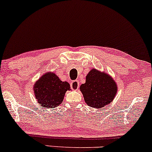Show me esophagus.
<instances>
[{"instance_id":"obj_1","label":"esophagus","mask_w":152,"mask_h":152,"mask_svg":"<svg viewBox=\"0 0 152 152\" xmlns=\"http://www.w3.org/2000/svg\"><path fill=\"white\" fill-rule=\"evenodd\" d=\"M78 87H79V82L78 80L74 81L71 82V88H72L74 91H77L78 89Z\"/></svg>"}]
</instances>
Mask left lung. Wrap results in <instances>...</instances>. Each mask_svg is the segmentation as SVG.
<instances>
[{"label": "left lung", "mask_w": 152, "mask_h": 152, "mask_svg": "<svg viewBox=\"0 0 152 152\" xmlns=\"http://www.w3.org/2000/svg\"><path fill=\"white\" fill-rule=\"evenodd\" d=\"M117 83L104 71L92 69L86 76V82L80 86L85 103L95 109L105 107L113 102L118 91Z\"/></svg>", "instance_id": "8db88e82"}]
</instances>
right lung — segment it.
Masks as SVG:
<instances>
[{
    "mask_svg": "<svg viewBox=\"0 0 152 152\" xmlns=\"http://www.w3.org/2000/svg\"><path fill=\"white\" fill-rule=\"evenodd\" d=\"M70 84L63 81L53 72L43 74L34 85L35 98L43 108L53 109L64 101L67 91H70Z\"/></svg>",
    "mask_w": 152,
    "mask_h": 152,
    "instance_id": "obj_1",
    "label": "right lung"
}]
</instances>
